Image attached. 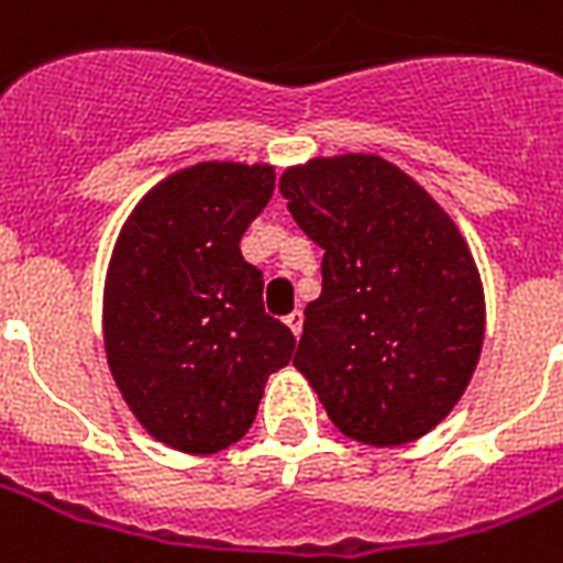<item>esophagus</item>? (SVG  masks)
Masks as SVG:
<instances>
[{
    "mask_svg": "<svg viewBox=\"0 0 563 563\" xmlns=\"http://www.w3.org/2000/svg\"><path fill=\"white\" fill-rule=\"evenodd\" d=\"M286 324H289V328H292V334H295V336L301 334V328H303V316H301V310H295V313L286 316Z\"/></svg>",
    "mask_w": 563,
    "mask_h": 563,
    "instance_id": "1",
    "label": "esophagus"
}]
</instances>
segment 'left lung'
<instances>
[{"instance_id":"obj_1","label":"left lung","mask_w":563,"mask_h":563,"mask_svg":"<svg viewBox=\"0 0 563 563\" xmlns=\"http://www.w3.org/2000/svg\"><path fill=\"white\" fill-rule=\"evenodd\" d=\"M280 194L324 250L292 364L343 435L397 448L448 418L483 345V286L448 211L376 154L289 166Z\"/></svg>"}]
</instances>
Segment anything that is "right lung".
Masks as SVG:
<instances>
[{"mask_svg": "<svg viewBox=\"0 0 563 563\" xmlns=\"http://www.w3.org/2000/svg\"><path fill=\"white\" fill-rule=\"evenodd\" d=\"M274 194V166L206 164L152 187L124 220L103 286L115 385L154 439L218 453L244 439L292 331L265 313L262 271L241 256Z\"/></svg>", "mask_w": 563, "mask_h": 563, "instance_id": "add662e5", "label": "right lung"}]
</instances>
